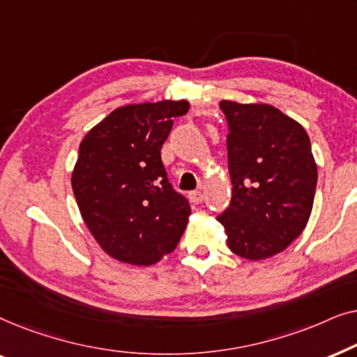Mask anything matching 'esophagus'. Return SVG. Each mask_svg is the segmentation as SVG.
<instances>
[{
	"label": "esophagus",
	"mask_w": 357,
	"mask_h": 357,
	"mask_svg": "<svg viewBox=\"0 0 357 357\" xmlns=\"http://www.w3.org/2000/svg\"><path fill=\"white\" fill-rule=\"evenodd\" d=\"M188 198L190 202H192L193 204H199L203 202V193L198 192V190H195V192H190L188 193Z\"/></svg>",
	"instance_id": "34e87169"
}]
</instances>
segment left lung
I'll list each match as a JSON object with an SVG mask.
<instances>
[{
    "instance_id": "1",
    "label": "left lung",
    "mask_w": 357,
    "mask_h": 357,
    "mask_svg": "<svg viewBox=\"0 0 357 357\" xmlns=\"http://www.w3.org/2000/svg\"><path fill=\"white\" fill-rule=\"evenodd\" d=\"M232 198L218 221L227 245L265 260L304 231L314 206L317 164L304 126L268 104L222 100Z\"/></svg>"
}]
</instances>
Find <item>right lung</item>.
Listing matches in <instances>:
<instances>
[{
    "label": "right lung",
    "instance_id": "obj_1",
    "mask_svg": "<svg viewBox=\"0 0 357 357\" xmlns=\"http://www.w3.org/2000/svg\"><path fill=\"white\" fill-rule=\"evenodd\" d=\"M187 100L119 107L84 136L71 174L81 216L102 250L136 266L174 252L192 208L165 174L160 148Z\"/></svg>",
    "mask_w": 357,
    "mask_h": 357
}]
</instances>
